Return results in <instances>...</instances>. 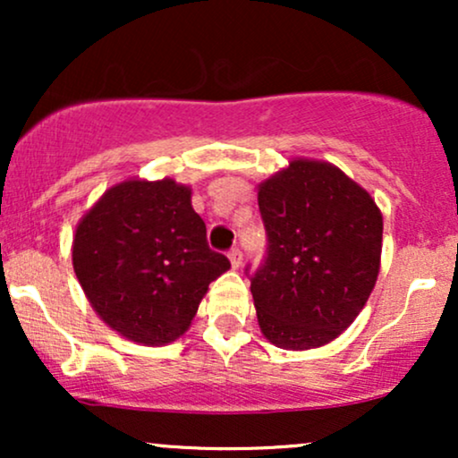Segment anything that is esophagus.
<instances>
[{
    "mask_svg": "<svg viewBox=\"0 0 458 458\" xmlns=\"http://www.w3.org/2000/svg\"><path fill=\"white\" fill-rule=\"evenodd\" d=\"M228 259H230V265H233V269H239L241 262H243V254H241L239 247H233V250L228 251Z\"/></svg>",
    "mask_w": 458,
    "mask_h": 458,
    "instance_id": "esophagus-1",
    "label": "esophagus"
}]
</instances>
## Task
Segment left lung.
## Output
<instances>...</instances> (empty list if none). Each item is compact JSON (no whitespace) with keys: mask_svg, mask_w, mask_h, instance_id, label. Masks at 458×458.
<instances>
[{"mask_svg":"<svg viewBox=\"0 0 458 458\" xmlns=\"http://www.w3.org/2000/svg\"><path fill=\"white\" fill-rule=\"evenodd\" d=\"M267 254L251 282L259 325L280 349L338 338L366 306L381 262L383 217L331 163L295 159L259 189Z\"/></svg>","mask_w":458,"mask_h":458,"instance_id":"obj_1","label":"left lung"}]
</instances>
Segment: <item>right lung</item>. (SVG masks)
Listing matches in <instances>:
<instances>
[{"label":"right lung","mask_w":458,"mask_h":458,"mask_svg":"<svg viewBox=\"0 0 458 458\" xmlns=\"http://www.w3.org/2000/svg\"><path fill=\"white\" fill-rule=\"evenodd\" d=\"M72 267L109 327L159 346L185 334L230 260L208 247L191 189L163 178L107 189L77 225Z\"/></svg>","instance_id":"obj_1"}]
</instances>
